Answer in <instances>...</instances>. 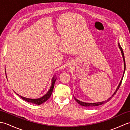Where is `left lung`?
<instances>
[{
  "label": "left lung",
  "instance_id": "8db88e82",
  "mask_svg": "<svg viewBox=\"0 0 130 130\" xmlns=\"http://www.w3.org/2000/svg\"><path fill=\"white\" fill-rule=\"evenodd\" d=\"M118 47H119V48L120 49V50L121 51V54H122V57H123V62H124V71H123V76L122 77V78H121V81L120 82L119 84H118L117 88H116V89L115 92H114V93L112 95V96H111V97L109 98L108 99H107L106 101H102V102H95V103H87V102H82L78 100V99H77L76 98H75V97H74V99H75V101H76L77 103H78V104H79L80 105H81V106H84V107H95V106H99V105H101V104H104L107 103V102H108L110 99H111L112 96H113V95L115 94L117 92V91L118 90V89H119V88L120 87L121 85V83H122V79H123V75H124V74H125V69H126V63H125V56H124V54H123V50L122 48V47H121L120 45V43L118 42Z\"/></svg>",
  "mask_w": 130,
  "mask_h": 130
}]
</instances>
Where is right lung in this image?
I'll return each mask as SVG.
<instances>
[{
	"label": "right lung",
	"mask_w": 130,
	"mask_h": 130,
	"mask_svg": "<svg viewBox=\"0 0 130 130\" xmlns=\"http://www.w3.org/2000/svg\"><path fill=\"white\" fill-rule=\"evenodd\" d=\"M5 75H6V77H7V79L6 71H5ZM56 78H57L56 77V75H54L53 78H52V80H51V87H50V89L48 90V92L46 93V94H45L43 96H42V97H41V98H37V99L28 98L24 97V96H21L20 95H19L18 94L16 93L15 92H15V93H16V94H17L18 96H20V97L21 98H22L23 100L26 101L28 102H29V103L36 104H37V105H40V104H42L43 103H44V102H46V101H47L48 99H49V98L50 97V96H51V94L52 93V91H53V89H54L55 83V81H56Z\"/></svg>",
	"instance_id": "obj_1"
}]
</instances>
